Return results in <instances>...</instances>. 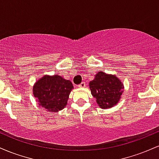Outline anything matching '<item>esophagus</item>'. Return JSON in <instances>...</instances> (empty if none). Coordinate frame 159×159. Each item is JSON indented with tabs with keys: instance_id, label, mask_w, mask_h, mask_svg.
I'll return each mask as SVG.
<instances>
[{
	"instance_id": "obj_1",
	"label": "esophagus",
	"mask_w": 159,
	"mask_h": 159,
	"mask_svg": "<svg viewBox=\"0 0 159 159\" xmlns=\"http://www.w3.org/2000/svg\"><path fill=\"white\" fill-rule=\"evenodd\" d=\"M85 84H86L84 83V82H81V83L79 85H78V87H81V88H82V87H85Z\"/></svg>"
}]
</instances>
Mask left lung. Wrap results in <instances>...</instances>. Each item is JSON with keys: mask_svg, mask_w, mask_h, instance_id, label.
Returning a JSON list of instances; mask_svg holds the SVG:
<instances>
[{"mask_svg": "<svg viewBox=\"0 0 159 159\" xmlns=\"http://www.w3.org/2000/svg\"><path fill=\"white\" fill-rule=\"evenodd\" d=\"M91 93L102 108H109L119 102L123 94V84L115 75L99 72L90 82Z\"/></svg>", "mask_w": 159, "mask_h": 159, "instance_id": "obj_1", "label": "left lung"}]
</instances>
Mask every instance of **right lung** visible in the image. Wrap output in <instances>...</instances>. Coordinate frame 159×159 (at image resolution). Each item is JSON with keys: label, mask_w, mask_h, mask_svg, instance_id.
I'll list each match as a JSON object with an SVG mask.
<instances>
[{"label": "right lung", "mask_w": 159, "mask_h": 159, "mask_svg": "<svg viewBox=\"0 0 159 159\" xmlns=\"http://www.w3.org/2000/svg\"><path fill=\"white\" fill-rule=\"evenodd\" d=\"M72 89V82L61 76L45 75L36 82L33 91L39 105L50 112H57L66 105Z\"/></svg>", "instance_id": "obj_1"}]
</instances>
